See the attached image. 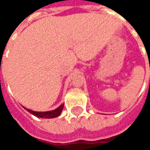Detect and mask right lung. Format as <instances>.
Instances as JSON below:
<instances>
[{
  "label": "right lung",
  "mask_w": 150,
  "mask_h": 150,
  "mask_svg": "<svg viewBox=\"0 0 150 150\" xmlns=\"http://www.w3.org/2000/svg\"><path fill=\"white\" fill-rule=\"evenodd\" d=\"M63 106H64V104H62L58 108H56L55 110L50 111V112H34V111L30 110V109H27V111L35 116H38V117H40V118H47L48 119V118H54V117H56V116H59L62 112V109H63Z\"/></svg>",
  "instance_id": "obj_1"
}]
</instances>
